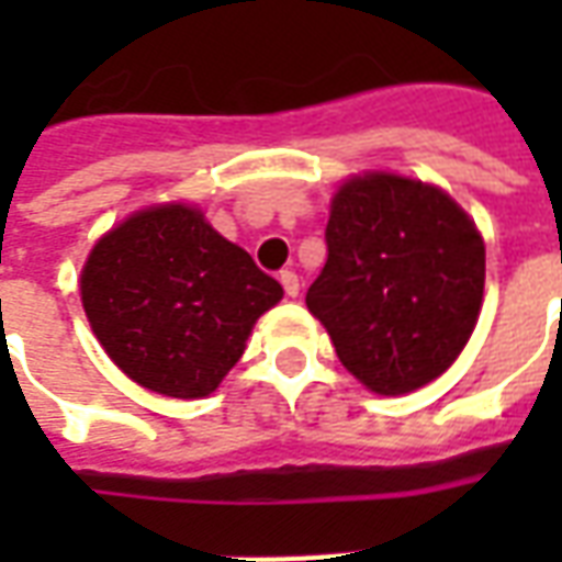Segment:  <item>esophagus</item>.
<instances>
[{
  "label": "esophagus",
  "instance_id": "obj_1",
  "mask_svg": "<svg viewBox=\"0 0 562 562\" xmlns=\"http://www.w3.org/2000/svg\"><path fill=\"white\" fill-rule=\"evenodd\" d=\"M280 282H282V289H285V294H289V297H297V292H301V277H297L294 270H282Z\"/></svg>",
  "mask_w": 562,
  "mask_h": 562
}]
</instances>
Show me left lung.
Returning <instances> with one entry per match:
<instances>
[{
	"mask_svg": "<svg viewBox=\"0 0 562 562\" xmlns=\"http://www.w3.org/2000/svg\"><path fill=\"white\" fill-rule=\"evenodd\" d=\"M325 240L306 306L342 367L385 397L442 376L484 294V240L458 201L422 180L358 173L330 201Z\"/></svg>",
	"mask_w": 562,
	"mask_h": 562,
	"instance_id": "obj_1",
	"label": "left lung"
}]
</instances>
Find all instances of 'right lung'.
<instances>
[{"instance_id":"1","label":"right lung","mask_w":562,"mask_h":562,"mask_svg":"<svg viewBox=\"0 0 562 562\" xmlns=\"http://www.w3.org/2000/svg\"><path fill=\"white\" fill-rule=\"evenodd\" d=\"M282 285L198 207L138 210L92 246L80 301L108 358L144 389L195 401L220 389Z\"/></svg>"}]
</instances>
